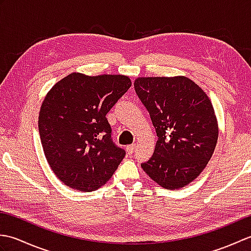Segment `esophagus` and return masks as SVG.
<instances>
[{
    "label": "esophagus",
    "instance_id": "34e87169",
    "mask_svg": "<svg viewBox=\"0 0 251 251\" xmlns=\"http://www.w3.org/2000/svg\"><path fill=\"white\" fill-rule=\"evenodd\" d=\"M136 143H132V145H129V146H127V152H128V154H132L134 153V151H135V149H136Z\"/></svg>",
    "mask_w": 251,
    "mask_h": 251
}]
</instances>
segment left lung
Here are the masks:
<instances>
[{"mask_svg": "<svg viewBox=\"0 0 251 251\" xmlns=\"http://www.w3.org/2000/svg\"><path fill=\"white\" fill-rule=\"evenodd\" d=\"M135 90L150 113L158 139L141 167L167 190L199 177L214 154L219 135L209 97L186 76L138 77Z\"/></svg>", "mask_w": 251, "mask_h": 251, "instance_id": "8db88e82", "label": "left lung"}]
</instances>
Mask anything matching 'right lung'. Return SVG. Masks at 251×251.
Returning <instances> with one entry per match:
<instances>
[{
	"mask_svg": "<svg viewBox=\"0 0 251 251\" xmlns=\"http://www.w3.org/2000/svg\"><path fill=\"white\" fill-rule=\"evenodd\" d=\"M131 86L128 76H89L73 72L45 96L39 131L45 157L56 177L83 192L108 182L125 156L115 146L106 113Z\"/></svg>",
	"mask_w": 251,
	"mask_h": 251,
	"instance_id": "obj_1",
	"label": "right lung"
}]
</instances>
